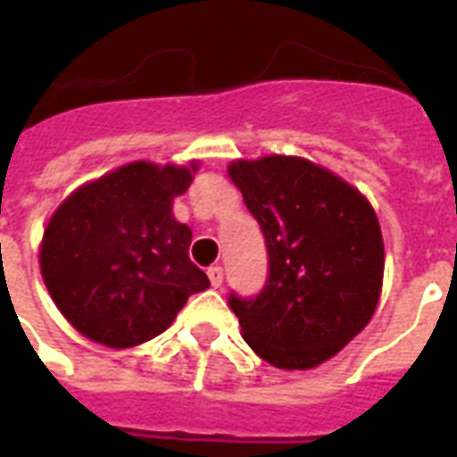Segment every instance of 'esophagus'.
<instances>
[{
	"mask_svg": "<svg viewBox=\"0 0 457 457\" xmlns=\"http://www.w3.org/2000/svg\"><path fill=\"white\" fill-rule=\"evenodd\" d=\"M208 278H211V285H213V287H220V285H222V268L220 266L208 268Z\"/></svg>",
	"mask_w": 457,
	"mask_h": 457,
	"instance_id": "34e87169",
	"label": "esophagus"
}]
</instances>
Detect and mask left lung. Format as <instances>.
<instances>
[{
    "label": "left lung",
    "instance_id": "obj_1",
    "mask_svg": "<svg viewBox=\"0 0 457 457\" xmlns=\"http://www.w3.org/2000/svg\"><path fill=\"white\" fill-rule=\"evenodd\" d=\"M228 172L268 249L263 290L228 299L244 340L278 369L319 367L371 321L378 304L383 237L374 208L304 158L237 160Z\"/></svg>",
    "mask_w": 457,
    "mask_h": 457
}]
</instances>
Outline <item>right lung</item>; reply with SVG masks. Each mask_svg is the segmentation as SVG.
Segmentation results:
<instances>
[{"mask_svg":"<svg viewBox=\"0 0 457 457\" xmlns=\"http://www.w3.org/2000/svg\"><path fill=\"white\" fill-rule=\"evenodd\" d=\"M196 170V165H191ZM189 167L129 162L83 184L47 222L40 270L57 309L107 347L160 336L208 275L189 259L191 229L172 218Z\"/></svg>","mask_w":457,"mask_h":457,"instance_id":"add662e5","label":"right lung"}]
</instances>
